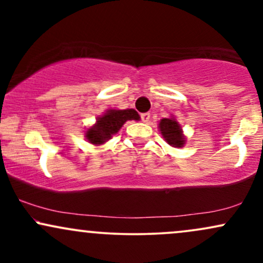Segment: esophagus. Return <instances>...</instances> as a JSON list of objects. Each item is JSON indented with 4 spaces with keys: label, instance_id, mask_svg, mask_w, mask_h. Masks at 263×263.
Returning a JSON list of instances; mask_svg holds the SVG:
<instances>
[{
    "label": "esophagus",
    "instance_id": "obj_1",
    "mask_svg": "<svg viewBox=\"0 0 263 263\" xmlns=\"http://www.w3.org/2000/svg\"><path fill=\"white\" fill-rule=\"evenodd\" d=\"M149 119H151V115H149L148 112L141 114V120H142V121H143V122H148Z\"/></svg>",
    "mask_w": 263,
    "mask_h": 263
}]
</instances>
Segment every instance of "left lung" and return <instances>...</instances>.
I'll use <instances>...</instances> for the list:
<instances>
[{"label": "left lung", "instance_id": "1", "mask_svg": "<svg viewBox=\"0 0 263 263\" xmlns=\"http://www.w3.org/2000/svg\"><path fill=\"white\" fill-rule=\"evenodd\" d=\"M159 129L164 137V140L173 147H182L184 144V136L182 134V128L178 125L177 121L172 119H163L159 122Z\"/></svg>", "mask_w": 263, "mask_h": 263}]
</instances>
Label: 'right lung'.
I'll return each mask as SVG.
<instances>
[{
  "instance_id": "1",
  "label": "right lung",
  "mask_w": 263,
  "mask_h": 263,
  "mask_svg": "<svg viewBox=\"0 0 263 263\" xmlns=\"http://www.w3.org/2000/svg\"><path fill=\"white\" fill-rule=\"evenodd\" d=\"M128 120H140L134 108L129 110H108L104 116L99 117L95 126L86 131V138L92 144H101L110 140L119 132L122 125Z\"/></svg>"
}]
</instances>
